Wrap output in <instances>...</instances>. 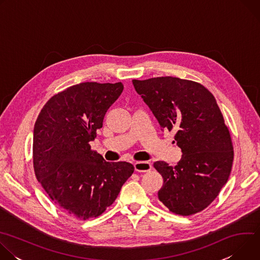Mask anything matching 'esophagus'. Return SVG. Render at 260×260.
<instances>
[{"mask_svg": "<svg viewBox=\"0 0 260 260\" xmlns=\"http://www.w3.org/2000/svg\"><path fill=\"white\" fill-rule=\"evenodd\" d=\"M134 167H135V171L139 172V173L149 172L152 169L151 164L148 162V161H138L134 165Z\"/></svg>", "mask_w": 260, "mask_h": 260, "instance_id": "34e87169", "label": "esophagus"}]
</instances>
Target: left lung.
Segmentation results:
<instances>
[{"label":"left lung","mask_w":260,"mask_h":260,"mask_svg":"<svg viewBox=\"0 0 260 260\" xmlns=\"http://www.w3.org/2000/svg\"><path fill=\"white\" fill-rule=\"evenodd\" d=\"M161 131L176 133L177 166L154 162L164 178L159 201L173 213L189 216L206 209L231 175L234 148L223 115L202 84L176 77L133 80Z\"/></svg>","instance_id":"1"}]
</instances>
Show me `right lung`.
<instances>
[{
    "label": "right lung",
    "instance_id": "1",
    "mask_svg": "<svg viewBox=\"0 0 260 260\" xmlns=\"http://www.w3.org/2000/svg\"><path fill=\"white\" fill-rule=\"evenodd\" d=\"M122 90L121 82L71 86L45 104L35 123L36 177L58 208L81 220L112 205L135 170L129 162L106 161L89 145Z\"/></svg>",
    "mask_w": 260,
    "mask_h": 260
}]
</instances>
